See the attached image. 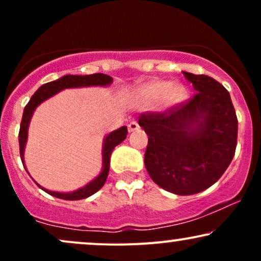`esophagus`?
<instances>
[{
  "label": "esophagus",
  "mask_w": 261,
  "mask_h": 261,
  "mask_svg": "<svg viewBox=\"0 0 261 261\" xmlns=\"http://www.w3.org/2000/svg\"><path fill=\"white\" fill-rule=\"evenodd\" d=\"M140 128V125L137 124V121H131L128 124V133H134V131H137Z\"/></svg>",
  "instance_id": "1"
}]
</instances>
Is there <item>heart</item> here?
<instances>
[{
    "label": "heart",
    "mask_w": 261,
    "mask_h": 261,
    "mask_svg": "<svg viewBox=\"0 0 261 261\" xmlns=\"http://www.w3.org/2000/svg\"><path fill=\"white\" fill-rule=\"evenodd\" d=\"M167 96L170 103L176 104L185 99L188 92L184 87L180 85L173 86L168 81H155V82L148 83L142 89V94L153 100H160Z\"/></svg>",
    "instance_id": "heart-1"
}]
</instances>
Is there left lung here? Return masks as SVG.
<instances>
[{"instance_id": "1", "label": "left lung", "mask_w": 261, "mask_h": 261, "mask_svg": "<svg viewBox=\"0 0 261 261\" xmlns=\"http://www.w3.org/2000/svg\"><path fill=\"white\" fill-rule=\"evenodd\" d=\"M196 93L164 113L141 114L145 166L162 189L193 195L214 185L233 160L238 120L228 91L212 77L182 72Z\"/></svg>"}]
</instances>
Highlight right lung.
<instances>
[{
  "label": "right lung",
  "mask_w": 261,
  "mask_h": 261,
  "mask_svg": "<svg viewBox=\"0 0 261 261\" xmlns=\"http://www.w3.org/2000/svg\"><path fill=\"white\" fill-rule=\"evenodd\" d=\"M113 79L108 74L104 73H93V74H85V76H76V74H66L62 76L61 79L53 81V82L45 83L34 94L32 95L31 100L27 104L23 112L22 122H20L19 128V152H20V160H22L23 166L25 168L24 164V149L27 145V140H28V127L31 124V119L34 114V110L37 109L38 106H40L43 101H45L53 95L58 94L59 92L64 91L66 88H80V87H92V86H101L107 87L112 85ZM127 135V127L121 126L118 130L113 131L109 135L104 137L103 141V149H101V157H103V167H101V172L99 175L95 176L92 181L85 187L77 189L74 191H70V193H58V191L47 190L40 185H37L40 189H43L45 193L50 194V195L59 197V199L64 200H81L86 199V197L93 195L97 193L99 189L103 187L108 178V173H109V166H110V155H112L113 149L115 146L120 145V143L126 139ZM27 170V169H25Z\"/></svg>",
  "instance_id": "1"
}]
</instances>
